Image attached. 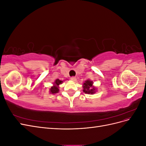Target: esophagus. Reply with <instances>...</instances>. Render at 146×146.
I'll return each instance as SVG.
<instances>
[{
    "instance_id": "esophagus-1",
    "label": "esophagus",
    "mask_w": 146,
    "mask_h": 146,
    "mask_svg": "<svg viewBox=\"0 0 146 146\" xmlns=\"http://www.w3.org/2000/svg\"><path fill=\"white\" fill-rule=\"evenodd\" d=\"M70 80L72 81H76V77H70Z\"/></svg>"
}]
</instances>
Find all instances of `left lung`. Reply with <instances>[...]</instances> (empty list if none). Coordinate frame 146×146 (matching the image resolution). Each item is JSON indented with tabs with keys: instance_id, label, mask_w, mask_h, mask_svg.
<instances>
[{
	"instance_id": "obj_1",
	"label": "left lung",
	"mask_w": 146,
	"mask_h": 146,
	"mask_svg": "<svg viewBox=\"0 0 146 146\" xmlns=\"http://www.w3.org/2000/svg\"><path fill=\"white\" fill-rule=\"evenodd\" d=\"M92 82L90 80H87L83 83V92H85L86 94H94L96 92V88L94 86H92Z\"/></svg>"
}]
</instances>
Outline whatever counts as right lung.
I'll use <instances>...</instances> for the list:
<instances>
[{"instance_id":"obj_1","label":"right lung","mask_w":146,"mask_h":146,"mask_svg":"<svg viewBox=\"0 0 146 146\" xmlns=\"http://www.w3.org/2000/svg\"><path fill=\"white\" fill-rule=\"evenodd\" d=\"M62 83H63V81L60 80L59 79H56L55 82L54 86L50 88V93L55 94V93H57V92H58V91H59L58 85H60V84H61Z\"/></svg>"}]
</instances>
